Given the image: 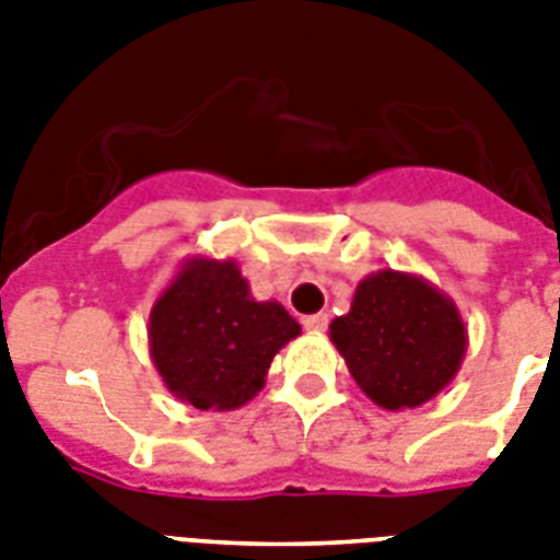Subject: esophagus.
<instances>
[{"instance_id": "34e87169", "label": "esophagus", "mask_w": 560, "mask_h": 560, "mask_svg": "<svg viewBox=\"0 0 560 560\" xmlns=\"http://www.w3.org/2000/svg\"><path fill=\"white\" fill-rule=\"evenodd\" d=\"M302 325H305L311 334H319V331H325V328H328V316L311 314V316H305V319H302Z\"/></svg>"}]
</instances>
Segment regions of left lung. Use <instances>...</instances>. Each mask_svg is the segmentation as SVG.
<instances>
[{
    "mask_svg": "<svg viewBox=\"0 0 560 560\" xmlns=\"http://www.w3.org/2000/svg\"><path fill=\"white\" fill-rule=\"evenodd\" d=\"M331 342L377 407L400 412L435 398L459 372L468 328L456 302L424 276L377 270L360 281Z\"/></svg>",
    "mask_w": 560,
    "mask_h": 560,
    "instance_id": "1",
    "label": "left lung"
}]
</instances>
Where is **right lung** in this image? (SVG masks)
Returning a JSON list of instances; mask_svg holds the SVG:
<instances>
[{"label": "right lung", "mask_w": 560, "mask_h": 560, "mask_svg": "<svg viewBox=\"0 0 560 560\" xmlns=\"http://www.w3.org/2000/svg\"><path fill=\"white\" fill-rule=\"evenodd\" d=\"M299 334L279 302L253 296L235 258L191 255L153 302L148 349L174 398L229 412L264 389L272 358Z\"/></svg>", "instance_id": "right-lung-1"}]
</instances>
